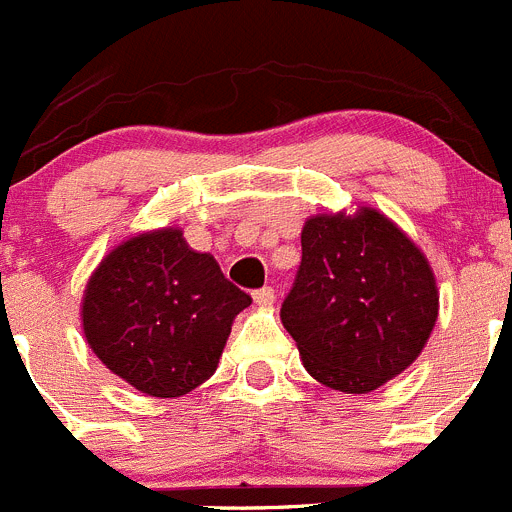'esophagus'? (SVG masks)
<instances>
[{"instance_id": "34e87169", "label": "esophagus", "mask_w": 512, "mask_h": 512, "mask_svg": "<svg viewBox=\"0 0 512 512\" xmlns=\"http://www.w3.org/2000/svg\"><path fill=\"white\" fill-rule=\"evenodd\" d=\"M253 301L259 306H271L276 301V291L271 286H264V289L253 291Z\"/></svg>"}]
</instances>
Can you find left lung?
<instances>
[{
	"label": "left lung",
	"mask_w": 512,
	"mask_h": 512,
	"mask_svg": "<svg viewBox=\"0 0 512 512\" xmlns=\"http://www.w3.org/2000/svg\"><path fill=\"white\" fill-rule=\"evenodd\" d=\"M437 286L420 248L382 213L314 216L281 304L304 367L326 387L364 394L405 372L437 321Z\"/></svg>",
	"instance_id": "obj_1"
}]
</instances>
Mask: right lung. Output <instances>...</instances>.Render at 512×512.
Segmentation results:
<instances>
[{
	"label": "right lung",
	"instance_id": "add662e5",
	"mask_svg": "<svg viewBox=\"0 0 512 512\" xmlns=\"http://www.w3.org/2000/svg\"><path fill=\"white\" fill-rule=\"evenodd\" d=\"M248 304L213 256L165 228L102 261L85 289L82 326L118 377L150 397H180L216 372L233 316Z\"/></svg>",
	"mask_w": 512,
	"mask_h": 512
}]
</instances>
